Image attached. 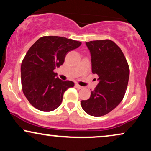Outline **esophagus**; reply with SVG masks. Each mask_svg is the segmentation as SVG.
I'll use <instances>...</instances> for the list:
<instances>
[{
  "instance_id": "1",
  "label": "esophagus",
  "mask_w": 151,
  "mask_h": 151,
  "mask_svg": "<svg viewBox=\"0 0 151 151\" xmlns=\"http://www.w3.org/2000/svg\"><path fill=\"white\" fill-rule=\"evenodd\" d=\"M75 86H76V88H78V89H81V88H83V87L81 86H80V85H79V84H75Z\"/></svg>"
}]
</instances>
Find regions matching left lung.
I'll return each instance as SVG.
<instances>
[{
  "mask_svg": "<svg viewBox=\"0 0 151 151\" xmlns=\"http://www.w3.org/2000/svg\"><path fill=\"white\" fill-rule=\"evenodd\" d=\"M91 56L92 72L98 76V84L91 97L81 100V107L89 115L100 117L114 109L123 100L129 69L120 47L110 40L86 42Z\"/></svg>",
  "mask_w": 151,
  "mask_h": 151,
  "instance_id": "8db88e82",
  "label": "left lung"
}]
</instances>
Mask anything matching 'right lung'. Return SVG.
<instances>
[{"label": "right lung", "mask_w": 151, "mask_h": 151, "mask_svg": "<svg viewBox=\"0 0 151 151\" xmlns=\"http://www.w3.org/2000/svg\"><path fill=\"white\" fill-rule=\"evenodd\" d=\"M81 45L66 37L44 36L31 46L22 61L21 79L23 92L32 106L51 111L60 105L64 93L74 83L62 81L53 70L63 64L67 53Z\"/></svg>", "instance_id": "obj_1"}]
</instances>
